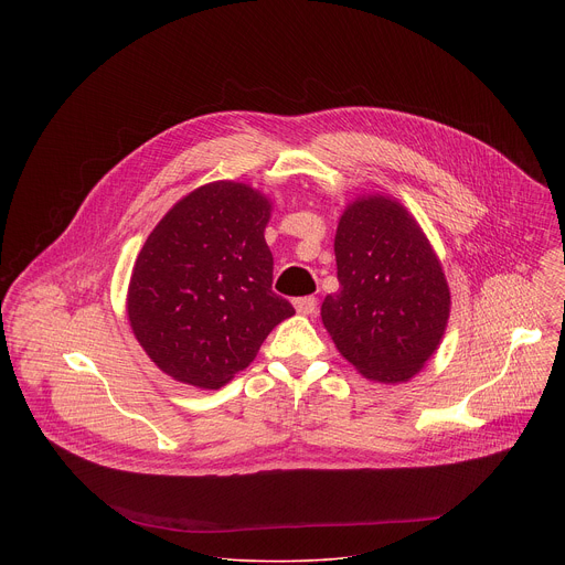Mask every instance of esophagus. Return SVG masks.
Wrapping results in <instances>:
<instances>
[{
	"label": "esophagus",
	"mask_w": 565,
	"mask_h": 565,
	"mask_svg": "<svg viewBox=\"0 0 565 565\" xmlns=\"http://www.w3.org/2000/svg\"><path fill=\"white\" fill-rule=\"evenodd\" d=\"M292 303H295V310H297L299 315L310 317V315L317 312V299H315V297H299V299H295Z\"/></svg>",
	"instance_id": "1"
}]
</instances>
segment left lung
<instances>
[{"mask_svg":"<svg viewBox=\"0 0 565 565\" xmlns=\"http://www.w3.org/2000/svg\"><path fill=\"white\" fill-rule=\"evenodd\" d=\"M340 290L321 303L338 351L369 380H412L443 342L451 295L427 234L384 194L358 196L335 232Z\"/></svg>","mask_w":565,"mask_h":565,"instance_id":"obj_1","label":"left lung"}]
</instances>
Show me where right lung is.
I'll use <instances>...</instances> for the list:
<instances>
[{"mask_svg": "<svg viewBox=\"0 0 565 565\" xmlns=\"http://www.w3.org/2000/svg\"><path fill=\"white\" fill-rule=\"evenodd\" d=\"M273 203L259 190L214 181L183 196L136 257L127 315L149 360L170 377L221 388L295 315L273 292L264 232Z\"/></svg>", "mask_w": 565, "mask_h": 565, "instance_id": "obj_1", "label": "right lung"}]
</instances>
